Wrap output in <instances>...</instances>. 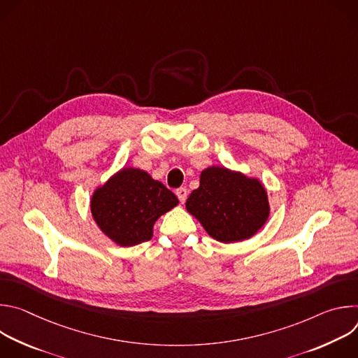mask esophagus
Returning a JSON list of instances; mask_svg holds the SVG:
<instances>
[{"label": "esophagus", "instance_id": "1", "mask_svg": "<svg viewBox=\"0 0 358 358\" xmlns=\"http://www.w3.org/2000/svg\"><path fill=\"white\" fill-rule=\"evenodd\" d=\"M187 194H188V191H187V188H185V187H181V188L176 189V195L178 196V199H180V202H181V203H184V202H185V199H187Z\"/></svg>", "mask_w": 358, "mask_h": 358}]
</instances>
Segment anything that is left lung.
I'll return each mask as SVG.
<instances>
[{
	"instance_id": "obj_1",
	"label": "left lung",
	"mask_w": 358,
	"mask_h": 358,
	"mask_svg": "<svg viewBox=\"0 0 358 358\" xmlns=\"http://www.w3.org/2000/svg\"><path fill=\"white\" fill-rule=\"evenodd\" d=\"M185 208L211 238L224 243L252 238L271 214L268 191L259 178L220 166L201 171L199 187Z\"/></svg>"
}]
</instances>
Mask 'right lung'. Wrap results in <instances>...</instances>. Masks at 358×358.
<instances>
[{
	"label": "right lung",
	"mask_w": 358,
	"mask_h": 358,
	"mask_svg": "<svg viewBox=\"0 0 358 358\" xmlns=\"http://www.w3.org/2000/svg\"><path fill=\"white\" fill-rule=\"evenodd\" d=\"M178 206V198L147 171L123 167L90 198V213L97 228L120 246L151 239L156 221Z\"/></svg>",
	"instance_id": "1"
}]
</instances>
